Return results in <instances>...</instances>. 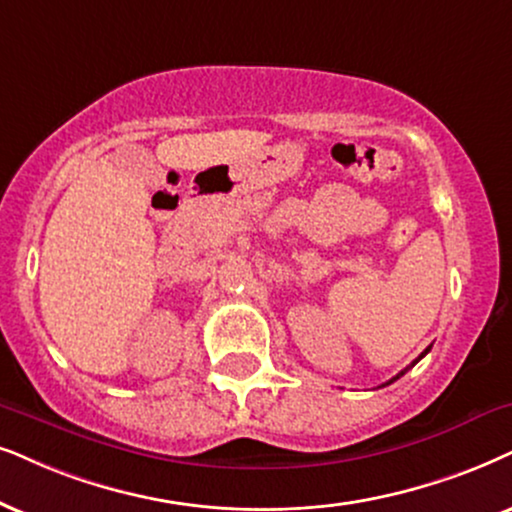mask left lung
I'll return each instance as SVG.
<instances>
[{
	"mask_svg": "<svg viewBox=\"0 0 512 512\" xmlns=\"http://www.w3.org/2000/svg\"><path fill=\"white\" fill-rule=\"evenodd\" d=\"M428 352H430V347H428V349H425V352H423V354H420V357H418L416 361H413V364H411V366H406V368H404V371H399L397 375H394V378H392V380H387V383H385V385H390V383H394V380H399V378H401V375H404L406 371H409V368H413V366H416V364H418V361H420V359H423V357H425V354H428ZM385 385H383V387H385Z\"/></svg>",
	"mask_w": 512,
	"mask_h": 512,
	"instance_id": "8db88e82",
	"label": "left lung"
}]
</instances>
